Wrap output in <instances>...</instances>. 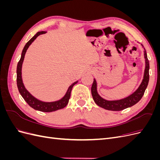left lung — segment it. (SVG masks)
Here are the masks:
<instances>
[{
    "label": "left lung",
    "mask_w": 160,
    "mask_h": 160,
    "mask_svg": "<svg viewBox=\"0 0 160 160\" xmlns=\"http://www.w3.org/2000/svg\"><path fill=\"white\" fill-rule=\"evenodd\" d=\"M142 46L143 47L142 45ZM143 49L144 58L145 61H146V67H145L144 70L143 79L138 89L135 92H133L132 94H131L125 98L119 100H106L101 98L98 93V90H97V87H98V85H97L96 80L94 79L93 83L91 86V94L95 103L97 105L101 108L109 111H122L126 108L132 107V106L136 104L138 101H139V100L142 99L144 94V92L146 91L148 87L149 79V63L146 51L145 49V48H143Z\"/></svg>",
    "instance_id": "1"
}]
</instances>
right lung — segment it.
Here are the masks:
<instances>
[{
    "mask_svg": "<svg viewBox=\"0 0 160 160\" xmlns=\"http://www.w3.org/2000/svg\"><path fill=\"white\" fill-rule=\"evenodd\" d=\"M46 32V31L37 32L35 35H34V37H32L31 39L27 42L25 46L24 47V49L22 51L21 59L18 62L17 67V83L19 93H20V94L22 97V98L25 99V101L30 107H31L35 110L42 111V112H52V111H55L57 110H59L66 107L67 105L69 103L72 88H73V86L75 84L77 83L78 81L74 82L73 83L69 86V88L67 89L65 95L62 97L61 99L55 101H51V102H45V101H42L37 99L35 97L32 96L25 88L22 79V65L24 61V58H25V53L27 52V50L28 49V48L31 45V43L36 39L37 37L38 36H39L40 35L45 34Z\"/></svg>",
    "mask_w": 160,
    "mask_h": 160,
    "instance_id": "obj_1",
    "label": "right lung"
}]
</instances>
